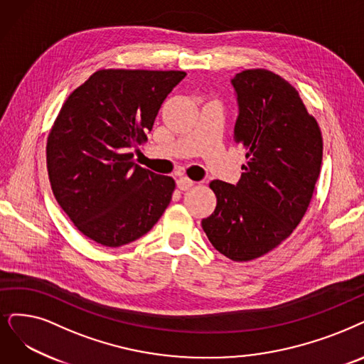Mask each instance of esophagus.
I'll list each match as a JSON object with an SVG mask.
<instances>
[{
	"mask_svg": "<svg viewBox=\"0 0 364 364\" xmlns=\"http://www.w3.org/2000/svg\"><path fill=\"white\" fill-rule=\"evenodd\" d=\"M176 183H178V188H179L181 191H186V190H190V188L194 185V181H191L188 176H181Z\"/></svg>",
	"mask_w": 364,
	"mask_h": 364,
	"instance_id": "1",
	"label": "esophagus"
}]
</instances>
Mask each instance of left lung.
<instances>
[{
    "instance_id": "1",
    "label": "left lung",
    "mask_w": 364,
    "mask_h": 364,
    "mask_svg": "<svg viewBox=\"0 0 364 364\" xmlns=\"http://www.w3.org/2000/svg\"><path fill=\"white\" fill-rule=\"evenodd\" d=\"M237 92L235 140L246 149L237 185L212 181L216 208L201 221L213 248L251 261L279 246L303 220L323 161V136L299 91L264 68L231 80Z\"/></svg>"
}]
</instances>
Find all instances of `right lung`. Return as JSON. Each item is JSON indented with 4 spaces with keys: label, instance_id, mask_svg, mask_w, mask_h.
Wrapping results in <instances>:
<instances>
[{
    "label": "right lung",
    "instance_id": "obj_1",
    "mask_svg": "<svg viewBox=\"0 0 364 364\" xmlns=\"http://www.w3.org/2000/svg\"><path fill=\"white\" fill-rule=\"evenodd\" d=\"M176 70L105 68L73 91L50 128L46 164L52 193L76 228L119 248L158 223L176 182L134 164Z\"/></svg>",
    "mask_w": 364,
    "mask_h": 364
}]
</instances>
